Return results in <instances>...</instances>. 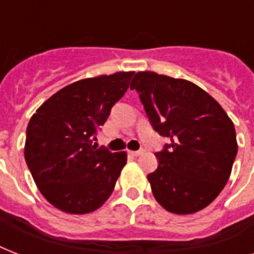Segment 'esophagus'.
Here are the masks:
<instances>
[{
    "instance_id": "34e87169",
    "label": "esophagus",
    "mask_w": 254,
    "mask_h": 254,
    "mask_svg": "<svg viewBox=\"0 0 254 254\" xmlns=\"http://www.w3.org/2000/svg\"><path fill=\"white\" fill-rule=\"evenodd\" d=\"M143 149H141V150H135V151H129V154L130 155H134V157H138V155L143 154Z\"/></svg>"
}]
</instances>
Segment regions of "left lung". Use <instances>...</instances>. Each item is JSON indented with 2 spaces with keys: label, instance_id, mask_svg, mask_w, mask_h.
Returning <instances> with one entry per match:
<instances>
[{
  "label": "left lung",
  "instance_id": "8db88e82",
  "mask_svg": "<svg viewBox=\"0 0 254 254\" xmlns=\"http://www.w3.org/2000/svg\"><path fill=\"white\" fill-rule=\"evenodd\" d=\"M138 92L155 131L170 138L147 175L155 200L169 212L195 213L224 189L237 154L236 130L220 104L189 80L137 72Z\"/></svg>",
  "mask_w": 254,
  "mask_h": 254
}]
</instances>
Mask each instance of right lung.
I'll use <instances>...</instances> for the list:
<instances>
[{
  "label": "right lung",
  "instance_id": "obj_1",
  "mask_svg": "<svg viewBox=\"0 0 254 254\" xmlns=\"http://www.w3.org/2000/svg\"><path fill=\"white\" fill-rule=\"evenodd\" d=\"M133 75L75 81L46 100L30 119L26 163L42 195L63 212H93L113 192L127 153L97 149L93 141Z\"/></svg>",
  "mask_w": 254,
  "mask_h": 254
}]
</instances>
